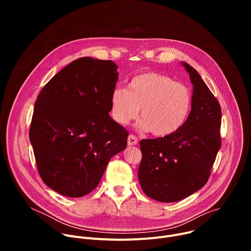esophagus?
Returning <instances> with one entry per match:
<instances>
[{
  "label": "esophagus",
  "mask_w": 251,
  "mask_h": 251,
  "mask_svg": "<svg viewBox=\"0 0 251 251\" xmlns=\"http://www.w3.org/2000/svg\"><path fill=\"white\" fill-rule=\"evenodd\" d=\"M127 143H128V146H134V145H137L138 143V139L135 135L133 134H130L128 136V139H127Z\"/></svg>",
  "instance_id": "1"
}]
</instances>
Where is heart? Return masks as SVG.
I'll list each match as a JSON object with an SVG mask.
<instances>
[{"instance_id":"obj_1","label":"heart","mask_w":251,"mask_h":251,"mask_svg":"<svg viewBox=\"0 0 251 251\" xmlns=\"http://www.w3.org/2000/svg\"><path fill=\"white\" fill-rule=\"evenodd\" d=\"M192 106V92L181 82L154 71L134 76L128 90L117 87L111 93V114L126 125L135 119L141 108L140 127L156 137L175 133L186 121Z\"/></svg>"}]
</instances>
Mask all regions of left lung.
<instances>
[{"instance_id": "left-lung-1", "label": "left lung", "mask_w": 251, "mask_h": 251, "mask_svg": "<svg viewBox=\"0 0 251 251\" xmlns=\"http://www.w3.org/2000/svg\"><path fill=\"white\" fill-rule=\"evenodd\" d=\"M183 64L194 85L187 120L169 136L140 141L141 188L162 202L178 201L202 188L222 146L220 102L198 71L187 62Z\"/></svg>"}]
</instances>
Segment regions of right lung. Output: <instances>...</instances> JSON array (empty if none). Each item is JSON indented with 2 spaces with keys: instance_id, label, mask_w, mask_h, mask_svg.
<instances>
[{
  "instance_id": "add662e5",
  "label": "right lung",
  "mask_w": 251,
  "mask_h": 251,
  "mask_svg": "<svg viewBox=\"0 0 251 251\" xmlns=\"http://www.w3.org/2000/svg\"><path fill=\"white\" fill-rule=\"evenodd\" d=\"M117 80L112 60L80 57L35 100L29 127L35 163L44 183L62 196L92 192L110 159L127 146L128 131L109 115Z\"/></svg>"
}]
</instances>
